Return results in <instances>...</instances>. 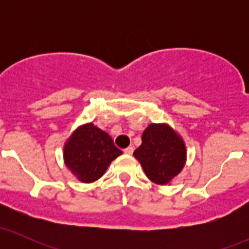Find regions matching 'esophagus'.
Wrapping results in <instances>:
<instances>
[{
    "mask_svg": "<svg viewBox=\"0 0 249 249\" xmlns=\"http://www.w3.org/2000/svg\"><path fill=\"white\" fill-rule=\"evenodd\" d=\"M124 153H125V154H127V155H131L132 153H134V148H132V147H127V148H125V149H124Z\"/></svg>",
    "mask_w": 249,
    "mask_h": 249,
    "instance_id": "obj_1",
    "label": "esophagus"
}]
</instances>
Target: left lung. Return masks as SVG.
I'll list each match as a JSON object with an SVG mask.
<instances>
[{
  "instance_id": "8db88e82",
  "label": "left lung",
  "mask_w": 249,
  "mask_h": 249,
  "mask_svg": "<svg viewBox=\"0 0 249 249\" xmlns=\"http://www.w3.org/2000/svg\"><path fill=\"white\" fill-rule=\"evenodd\" d=\"M134 155L152 182L166 184L184 166L185 145L170 126L150 124L142 134V144Z\"/></svg>"
}]
</instances>
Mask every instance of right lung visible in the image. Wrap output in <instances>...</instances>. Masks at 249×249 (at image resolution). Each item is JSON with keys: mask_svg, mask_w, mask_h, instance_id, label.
Here are the masks:
<instances>
[{"mask_svg": "<svg viewBox=\"0 0 249 249\" xmlns=\"http://www.w3.org/2000/svg\"><path fill=\"white\" fill-rule=\"evenodd\" d=\"M122 154L107 132L95 125L85 124L73 132L64 149L66 166L79 180L94 182Z\"/></svg>", "mask_w": 249, "mask_h": 249, "instance_id": "obj_1", "label": "right lung"}]
</instances>
